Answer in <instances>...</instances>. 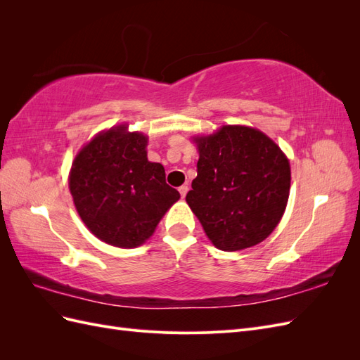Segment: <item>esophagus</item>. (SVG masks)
<instances>
[{"label":"esophagus","instance_id":"34e87169","mask_svg":"<svg viewBox=\"0 0 360 360\" xmlns=\"http://www.w3.org/2000/svg\"><path fill=\"white\" fill-rule=\"evenodd\" d=\"M180 195H181V198H184L186 197V193H188V191H189V188H188V184H183V186H180Z\"/></svg>","mask_w":360,"mask_h":360}]
</instances>
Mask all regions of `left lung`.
<instances>
[{
	"instance_id": "obj_1",
	"label": "left lung",
	"mask_w": 360,
	"mask_h": 360,
	"mask_svg": "<svg viewBox=\"0 0 360 360\" xmlns=\"http://www.w3.org/2000/svg\"><path fill=\"white\" fill-rule=\"evenodd\" d=\"M200 159L186 201L221 250H242L267 238L285 212L291 171L282 150L261 130L222 126L195 136Z\"/></svg>"
}]
</instances>
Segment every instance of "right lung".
Segmentation results:
<instances>
[{
    "label": "right lung",
    "mask_w": 360,
    "mask_h": 360,
    "mask_svg": "<svg viewBox=\"0 0 360 360\" xmlns=\"http://www.w3.org/2000/svg\"><path fill=\"white\" fill-rule=\"evenodd\" d=\"M148 138L120 124L96 135L76 155L69 189L85 226L102 242L136 248L180 198L165 169L147 159Z\"/></svg>",
    "instance_id": "right-lung-1"
}]
</instances>
